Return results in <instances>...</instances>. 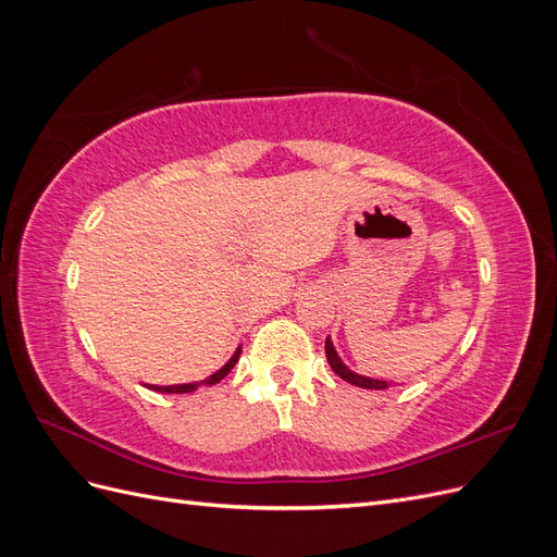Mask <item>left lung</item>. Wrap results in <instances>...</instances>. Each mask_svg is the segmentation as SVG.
<instances>
[{
    "label": "left lung",
    "mask_w": 557,
    "mask_h": 557,
    "mask_svg": "<svg viewBox=\"0 0 557 557\" xmlns=\"http://www.w3.org/2000/svg\"><path fill=\"white\" fill-rule=\"evenodd\" d=\"M325 356H327V362L332 367V372L336 376H342L344 381L358 385V387H367V391H383V387H387L385 381H376V379H367V376H360V374H352L350 369L339 360V356H336V350L330 342V336L325 339Z\"/></svg>",
    "instance_id": "left-lung-1"
}]
</instances>
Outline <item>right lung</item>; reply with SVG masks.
Masks as SVG:
<instances>
[{
  "instance_id": "add662e5",
  "label": "right lung",
  "mask_w": 557,
  "mask_h": 557,
  "mask_svg": "<svg viewBox=\"0 0 557 557\" xmlns=\"http://www.w3.org/2000/svg\"><path fill=\"white\" fill-rule=\"evenodd\" d=\"M239 352H242V350L234 352V358H232L223 369H218L215 374H211L207 381H201V383H209V385H213V383H218V381H223V379L230 374V369H232L234 364H237V360H239ZM197 385H199V383H183V385H153V391H160V393H193Z\"/></svg>"
}]
</instances>
